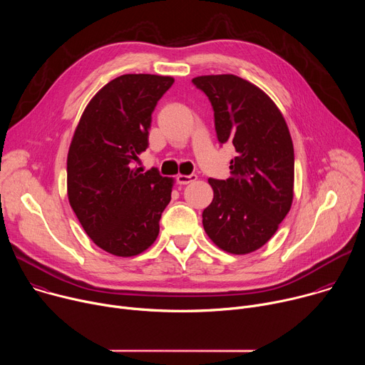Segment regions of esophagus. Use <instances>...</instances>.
I'll return each instance as SVG.
<instances>
[{"label":"esophagus","instance_id":"esophagus-1","mask_svg":"<svg viewBox=\"0 0 365 365\" xmlns=\"http://www.w3.org/2000/svg\"><path fill=\"white\" fill-rule=\"evenodd\" d=\"M196 179H197L196 175H179V176L176 178V182H178L179 185H189V183L195 182Z\"/></svg>","mask_w":365,"mask_h":365}]
</instances>
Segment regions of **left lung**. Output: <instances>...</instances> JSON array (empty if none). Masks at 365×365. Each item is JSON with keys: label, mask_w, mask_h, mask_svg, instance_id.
Here are the masks:
<instances>
[{"label": "left lung", "mask_w": 365, "mask_h": 365, "mask_svg": "<svg viewBox=\"0 0 365 365\" xmlns=\"http://www.w3.org/2000/svg\"><path fill=\"white\" fill-rule=\"evenodd\" d=\"M192 82L211 101L218 141L237 151L231 178L207 179L214 199L202 214L205 232L227 252H252L274 235L293 202L287 124L272 98L240 76L205 75Z\"/></svg>", "instance_id": "8db88e82"}]
</instances>
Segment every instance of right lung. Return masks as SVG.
<instances>
[{
    "label": "right lung",
    "mask_w": 365,
    "mask_h": 365,
    "mask_svg": "<svg viewBox=\"0 0 365 365\" xmlns=\"http://www.w3.org/2000/svg\"><path fill=\"white\" fill-rule=\"evenodd\" d=\"M172 76L128 73L86 106L68 153V197L88 237L103 251L133 257L159 235L173 179L134 168L148 147L151 114Z\"/></svg>",
    "instance_id": "obj_1"
}]
</instances>
